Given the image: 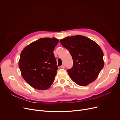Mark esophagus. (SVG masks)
<instances>
[{"label": "esophagus", "instance_id": "1", "mask_svg": "<svg viewBox=\"0 0 120 120\" xmlns=\"http://www.w3.org/2000/svg\"><path fill=\"white\" fill-rule=\"evenodd\" d=\"M66 68V66H65V64H63L62 66H61V68Z\"/></svg>", "mask_w": 120, "mask_h": 120}]
</instances>
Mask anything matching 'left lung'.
<instances>
[{
    "label": "left lung",
    "mask_w": 120,
    "mask_h": 120,
    "mask_svg": "<svg viewBox=\"0 0 120 120\" xmlns=\"http://www.w3.org/2000/svg\"><path fill=\"white\" fill-rule=\"evenodd\" d=\"M69 50L74 60L73 67L68 73L75 82L85 86L95 81L104 66L102 49L93 40L77 35L60 40Z\"/></svg>",
    "instance_id": "left-lung-1"
}]
</instances>
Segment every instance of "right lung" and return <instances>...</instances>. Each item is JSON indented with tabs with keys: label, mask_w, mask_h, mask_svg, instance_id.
I'll use <instances>...</instances> for the list:
<instances>
[{
	"label": "right lung",
	"mask_w": 120,
	"mask_h": 120,
	"mask_svg": "<svg viewBox=\"0 0 120 120\" xmlns=\"http://www.w3.org/2000/svg\"><path fill=\"white\" fill-rule=\"evenodd\" d=\"M59 39L41 38L25 46L19 61L21 74L32 88L45 90L53 83L58 70L53 51Z\"/></svg>",
	"instance_id": "add662e5"
}]
</instances>
